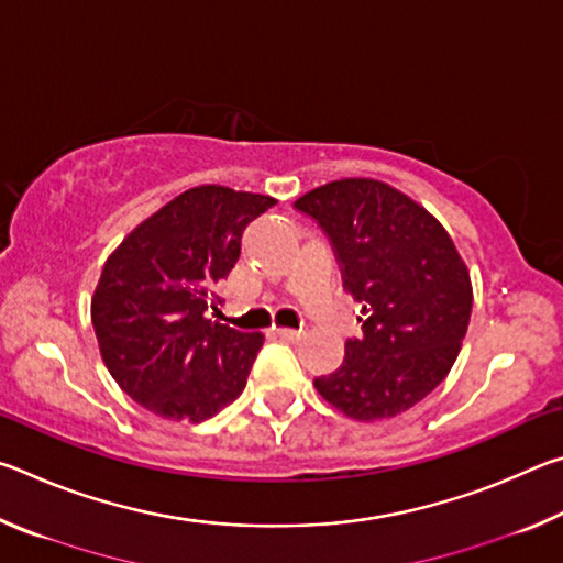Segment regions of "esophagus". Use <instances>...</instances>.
<instances>
[{"label":"esophagus","instance_id":"1","mask_svg":"<svg viewBox=\"0 0 563 563\" xmlns=\"http://www.w3.org/2000/svg\"><path fill=\"white\" fill-rule=\"evenodd\" d=\"M275 335L283 340H300L302 330H292V328H275Z\"/></svg>","mask_w":563,"mask_h":563}]
</instances>
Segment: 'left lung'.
<instances>
[{
  "label": "left lung",
  "mask_w": 563,
  "mask_h": 563,
  "mask_svg": "<svg viewBox=\"0 0 563 563\" xmlns=\"http://www.w3.org/2000/svg\"><path fill=\"white\" fill-rule=\"evenodd\" d=\"M295 208L330 238L362 338L316 389L360 422L389 419L450 375L472 316L470 271L437 218L375 178L332 180Z\"/></svg>",
  "instance_id": "obj_1"
}]
</instances>
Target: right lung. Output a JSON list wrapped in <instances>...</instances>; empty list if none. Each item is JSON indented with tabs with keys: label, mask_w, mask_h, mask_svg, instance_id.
I'll return each instance as SVG.
<instances>
[{
	"label": "right lung",
	"mask_w": 563,
	"mask_h": 563,
	"mask_svg": "<svg viewBox=\"0 0 563 563\" xmlns=\"http://www.w3.org/2000/svg\"><path fill=\"white\" fill-rule=\"evenodd\" d=\"M278 201L196 186L158 208L103 263L91 298L101 360L133 402L174 422H203L243 393L261 332L208 320L241 258L251 221Z\"/></svg>",
	"instance_id": "1"
}]
</instances>
